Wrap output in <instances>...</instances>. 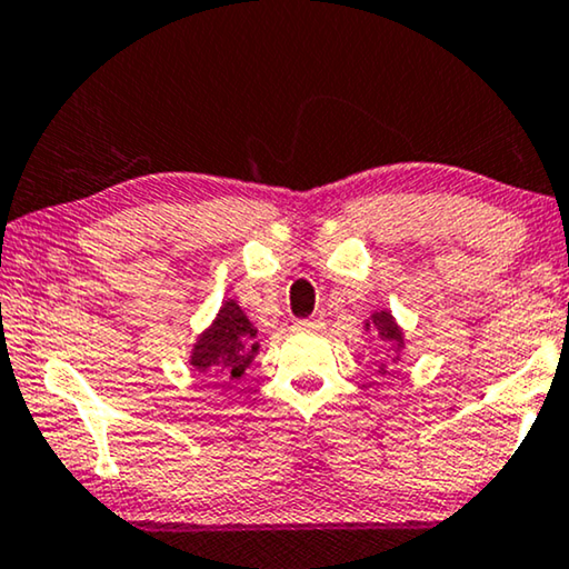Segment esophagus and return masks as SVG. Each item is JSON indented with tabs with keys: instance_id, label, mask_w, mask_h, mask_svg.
Returning a JSON list of instances; mask_svg holds the SVG:
<instances>
[{
	"instance_id": "esophagus-1",
	"label": "esophagus",
	"mask_w": 569,
	"mask_h": 569,
	"mask_svg": "<svg viewBox=\"0 0 569 569\" xmlns=\"http://www.w3.org/2000/svg\"><path fill=\"white\" fill-rule=\"evenodd\" d=\"M322 319H299V322L293 325V330H299V332H319L322 330Z\"/></svg>"
}]
</instances>
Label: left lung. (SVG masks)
Returning a JSON list of instances; mask_svg holds the SVG:
<instances>
[{
  "instance_id": "8db88e82",
  "label": "left lung",
  "mask_w": 569,
  "mask_h": 569,
  "mask_svg": "<svg viewBox=\"0 0 569 569\" xmlns=\"http://www.w3.org/2000/svg\"><path fill=\"white\" fill-rule=\"evenodd\" d=\"M363 330L368 335H373V338H379L383 346H387V353H391V363H397L399 358H402L405 330L399 327V322L389 309L373 311V315L363 322ZM387 373H389V363H379V376H387Z\"/></svg>"
}]
</instances>
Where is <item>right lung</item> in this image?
<instances>
[{"label":"right lung","instance_id":"obj_1","mask_svg":"<svg viewBox=\"0 0 569 569\" xmlns=\"http://www.w3.org/2000/svg\"><path fill=\"white\" fill-rule=\"evenodd\" d=\"M260 353L258 327L250 322L234 299H227L216 311L211 325L190 346L188 363L198 373L221 376V391H229L239 376Z\"/></svg>","mask_w":569,"mask_h":569}]
</instances>
